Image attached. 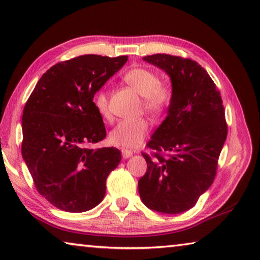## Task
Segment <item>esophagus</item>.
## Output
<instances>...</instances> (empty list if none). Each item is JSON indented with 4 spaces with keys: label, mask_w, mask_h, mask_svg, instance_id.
<instances>
[{
    "label": "esophagus",
    "mask_w": 260,
    "mask_h": 260,
    "mask_svg": "<svg viewBox=\"0 0 260 260\" xmlns=\"http://www.w3.org/2000/svg\"><path fill=\"white\" fill-rule=\"evenodd\" d=\"M121 155H122V158H124V159H127V158H129V157L133 156V152L129 151V150H126V149H122Z\"/></svg>",
    "instance_id": "obj_1"
}]
</instances>
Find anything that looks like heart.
<instances>
[{
  "label": "heart",
  "mask_w": 260,
  "mask_h": 260,
  "mask_svg": "<svg viewBox=\"0 0 260 260\" xmlns=\"http://www.w3.org/2000/svg\"><path fill=\"white\" fill-rule=\"evenodd\" d=\"M124 81L139 95L143 96L142 108L152 118H159L170 108L173 101V86L169 81L159 80L157 74L146 68H133L124 74ZM94 107L104 119L111 117L109 98L104 90L94 96ZM149 133L146 119L122 120L109 134V142L122 149H135L142 144Z\"/></svg>",
  "instance_id": "1"
}]
</instances>
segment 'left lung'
Returning <instances> with one entry per match:
<instances>
[{"mask_svg": "<svg viewBox=\"0 0 260 260\" xmlns=\"http://www.w3.org/2000/svg\"><path fill=\"white\" fill-rule=\"evenodd\" d=\"M169 74L174 96L169 114L143 152L147 172L139 180L141 200L167 214L191 209L212 184L227 138L221 95L197 61L181 56L143 57Z\"/></svg>", "mask_w": 260, "mask_h": 260, "instance_id": "obj_1", "label": "left lung"}]
</instances>
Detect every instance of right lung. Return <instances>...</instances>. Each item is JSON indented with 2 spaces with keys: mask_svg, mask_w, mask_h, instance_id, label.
I'll return each mask as SVG.
<instances>
[{
  "mask_svg": "<svg viewBox=\"0 0 260 260\" xmlns=\"http://www.w3.org/2000/svg\"><path fill=\"white\" fill-rule=\"evenodd\" d=\"M127 58L82 55L59 61L43 73L25 104L21 155L37 190L57 209L85 212L104 199L120 151L85 146L107 136L93 99Z\"/></svg>",
  "mask_w": 260,
  "mask_h": 260,
  "instance_id": "1",
  "label": "right lung"
}]
</instances>
